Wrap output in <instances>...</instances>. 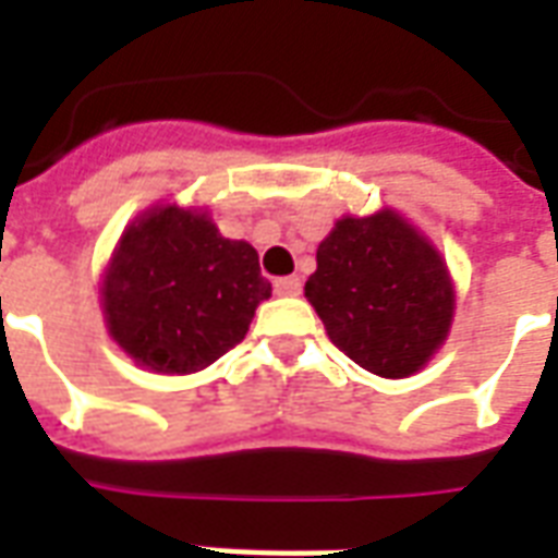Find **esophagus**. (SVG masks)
<instances>
[{
    "mask_svg": "<svg viewBox=\"0 0 558 558\" xmlns=\"http://www.w3.org/2000/svg\"><path fill=\"white\" fill-rule=\"evenodd\" d=\"M275 292H278V295H299V292H302V280L299 278L275 280Z\"/></svg>",
    "mask_w": 558,
    "mask_h": 558,
    "instance_id": "1",
    "label": "esophagus"
}]
</instances>
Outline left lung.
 I'll return each mask as SVG.
<instances>
[{"label": "left lung", "mask_w": 558, "mask_h": 558, "mask_svg": "<svg viewBox=\"0 0 558 558\" xmlns=\"http://www.w3.org/2000/svg\"><path fill=\"white\" fill-rule=\"evenodd\" d=\"M304 295L331 343L386 379L418 374L454 323V280L439 247L388 206L335 220Z\"/></svg>", "instance_id": "1"}]
</instances>
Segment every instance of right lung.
Masks as SVG:
<instances>
[{
  "label": "right lung",
  "mask_w": 558,
  "mask_h": 558,
  "mask_svg": "<svg viewBox=\"0 0 558 558\" xmlns=\"http://www.w3.org/2000/svg\"><path fill=\"white\" fill-rule=\"evenodd\" d=\"M271 295L247 242L223 239L206 208L158 203L131 220L104 268L110 338L151 374L184 376L242 343Z\"/></svg>",
  "instance_id": "right-lung-1"
}]
</instances>
